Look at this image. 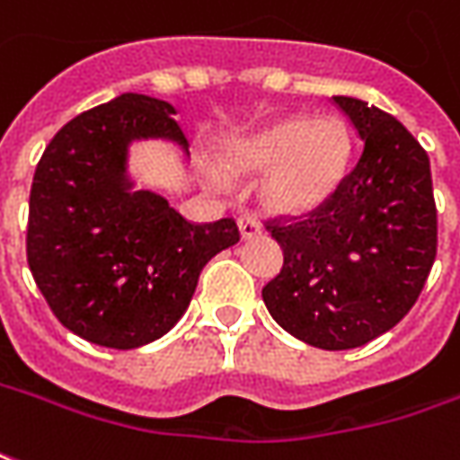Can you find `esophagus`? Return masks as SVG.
<instances>
[{
  "label": "esophagus",
  "instance_id": "1",
  "mask_svg": "<svg viewBox=\"0 0 460 460\" xmlns=\"http://www.w3.org/2000/svg\"><path fill=\"white\" fill-rule=\"evenodd\" d=\"M261 231H263V226L259 224V219H256V217H252V214H241V217H239L241 239H243V241L256 239V236H259Z\"/></svg>",
  "mask_w": 460,
  "mask_h": 460
}]
</instances>
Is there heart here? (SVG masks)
Wrapping results in <instances>:
<instances>
[{
	"label": "heart",
	"instance_id": "1",
	"mask_svg": "<svg viewBox=\"0 0 460 460\" xmlns=\"http://www.w3.org/2000/svg\"><path fill=\"white\" fill-rule=\"evenodd\" d=\"M351 139L341 119H284L229 144L226 166L261 174L263 201L279 214H298L329 199L346 174Z\"/></svg>",
	"mask_w": 460,
	"mask_h": 460
}]
</instances>
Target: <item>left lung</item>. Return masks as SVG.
Here are the masks:
<instances>
[{"label": "left lung", "mask_w": 460, "mask_h": 460, "mask_svg": "<svg viewBox=\"0 0 460 460\" xmlns=\"http://www.w3.org/2000/svg\"><path fill=\"white\" fill-rule=\"evenodd\" d=\"M364 141L351 174L306 219L274 224L284 269L263 286L271 319L298 341L343 351L374 341L416 304L436 259L431 164L411 131L333 96Z\"/></svg>", "instance_id": "obj_1"}]
</instances>
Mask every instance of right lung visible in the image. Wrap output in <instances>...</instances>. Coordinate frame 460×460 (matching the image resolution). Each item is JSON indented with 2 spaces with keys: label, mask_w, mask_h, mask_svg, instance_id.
Masks as SVG:
<instances>
[{
  "label": "right lung",
  "mask_w": 460,
  "mask_h": 460,
  "mask_svg": "<svg viewBox=\"0 0 460 460\" xmlns=\"http://www.w3.org/2000/svg\"><path fill=\"white\" fill-rule=\"evenodd\" d=\"M176 109L127 94L74 117L41 154L29 194L31 276L66 329L129 351L184 316L199 274L239 241L231 219L189 224L169 201L137 189L129 152L164 141L189 156Z\"/></svg>",
  "instance_id": "obj_1"
}]
</instances>
